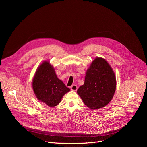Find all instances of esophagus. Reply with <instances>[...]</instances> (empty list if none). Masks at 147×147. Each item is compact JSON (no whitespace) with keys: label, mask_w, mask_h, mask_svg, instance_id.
I'll return each mask as SVG.
<instances>
[{"label":"esophagus","mask_w":147,"mask_h":147,"mask_svg":"<svg viewBox=\"0 0 147 147\" xmlns=\"http://www.w3.org/2000/svg\"><path fill=\"white\" fill-rule=\"evenodd\" d=\"M70 89H71L72 90L76 91L77 89H78V86H77V85H76V84H73V85H72V86L70 87Z\"/></svg>","instance_id":"obj_1"}]
</instances>
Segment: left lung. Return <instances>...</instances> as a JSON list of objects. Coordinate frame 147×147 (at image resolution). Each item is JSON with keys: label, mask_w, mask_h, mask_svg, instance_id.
<instances>
[{"label": "left lung", "mask_w": 147, "mask_h": 147, "mask_svg": "<svg viewBox=\"0 0 147 147\" xmlns=\"http://www.w3.org/2000/svg\"><path fill=\"white\" fill-rule=\"evenodd\" d=\"M115 88L116 79L112 68L104 59L97 58L88 69L84 84L77 92L84 104L95 110L110 102Z\"/></svg>", "instance_id": "1"}]
</instances>
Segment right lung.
Returning a JSON list of instances; mask_svg holds the SVG:
<instances>
[{
    "mask_svg": "<svg viewBox=\"0 0 147 147\" xmlns=\"http://www.w3.org/2000/svg\"><path fill=\"white\" fill-rule=\"evenodd\" d=\"M33 89L37 99L49 107L59 104L64 95L70 90L57 78L53 68L46 61L36 72Z\"/></svg>",
    "mask_w": 147,
    "mask_h": 147,
    "instance_id": "right-lung-1",
    "label": "right lung"
}]
</instances>
